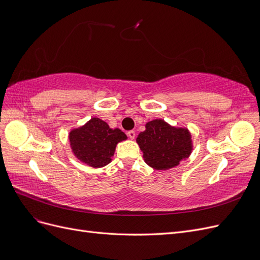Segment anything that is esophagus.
I'll return each instance as SVG.
<instances>
[{
	"label": "esophagus",
	"mask_w": 260,
	"mask_h": 260,
	"mask_svg": "<svg viewBox=\"0 0 260 260\" xmlns=\"http://www.w3.org/2000/svg\"><path fill=\"white\" fill-rule=\"evenodd\" d=\"M127 135H128V137L131 139V140H133L136 138V132L133 131V130H130V131H128L127 132Z\"/></svg>",
	"instance_id": "34e87169"
}]
</instances>
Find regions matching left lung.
<instances>
[{
	"instance_id": "1",
	"label": "left lung",
	"mask_w": 260,
	"mask_h": 260,
	"mask_svg": "<svg viewBox=\"0 0 260 260\" xmlns=\"http://www.w3.org/2000/svg\"><path fill=\"white\" fill-rule=\"evenodd\" d=\"M144 161L156 170L174 168L191 155V133L186 128L172 127L162 119L145 124V131L137 138Z\"/></svg>"
}]
</instances>
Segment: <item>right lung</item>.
Returning <instances> with one entry per match:
<instances>
[{
    "mask_svg": "<svg viewBox=\"0 0 260 260\" xmlns=\"http://www.w3.org/2000/svg\"><path fill=\"white\" fill-rule=\"evenodd\" d=\"M127 140L120 129H112L100 118L93 117L82 127L69 132L70 147L80 161L101 168L112 161L116 145Z\"/></svg>",
    "mask_w": 260,
    "mask_h": 260,
    "instance_id": "obj_1",
    "label": "right lung"
}]
</instances>
